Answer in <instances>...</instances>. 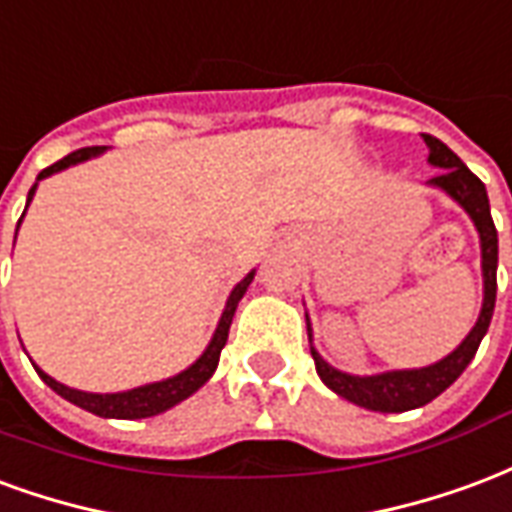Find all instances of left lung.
Segmentation results:
<instances>
[{
  "mask_svg": "<svg viewBox=\"0 0 512 512\" xmlns=\"http://www.w3.org/2000/svg\"><path fill=\"white\" fill-rule=\"evenodd\" d=\"M425 147H428V160L439 166V174L431 179V185L447 190L461 207H464L472 220H475L477 231H480V245H483V278H486V297H483V311L480 319L472 327V333L466 335L464 343L447 354L445 360L436 365L420 368V371H393V374L379 376H349L335 371L324 363L319 352L311 346L313 363H316V374L322 376V382L338 393L346 401L357 406H365L371 412H409L417 406H425L434 401L436 395H442L450 384L464 374L466 365L472 363L477 354V346L488 333V324L494 316L496 302V261H499V240H496V226L491 218V207H488L486 185L466 169V163L453 149L442 144L439 138L423 133ZM308 338H311V324H308Z\"/></svg>",
  "mask_w": 512,
  "mask_h": 512,
  "instance_id": "1",
  "label": "left lung"
}]
</instances>
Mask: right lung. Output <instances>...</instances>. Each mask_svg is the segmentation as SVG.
I'll use <instances>...</instances> for the list:
<instances>
[{
    "instance_id": "add662e5",
    "label": "right lung",
    "mask_w": 512,
    "mask_h": 512,
    "mask_svg": "<svg viewBox=\"0 0 512 512\" xmlns=\"http://www.w3.org/2000/svg\"><path fill=\"white\" fill-rule=\"evenodd\" d=\"M100 147H84L76 149V152H70L67 158L57 160L54 166H48L37 174V179L48 177V174H54L59 169H67V166H73V163H81V160L92 158V155H98ZM37 182L29 190V199L26 204L32 201V193H35ZM24 218V215H21ZM21 223V220H18ZM253 281V272L234 286V292H231L229 302H226V311L220 316V324L215 335H212V343L207 346V352L201 354L196 363L190 365L188 371H182L174 379H166V382L158 384H147V387H136V390H128V393H111V395H98V393H81V390H73V387H65V384H59L57 379H51L48 374H43L40 368H37V374L40 379L59 393L62 398H67L70 404L81 406V409H87V412L98 414V417H117V420H138V417H152V414H160L171 409L179 401H185L188 395H193L199 390L201 384L207 382L212 374H215V368H218L220 352H223V346H226V338H229V327L231 319H234V311H237V302L242 300V294L245 289L251 286Z\"/></svg>"
}]
</instances>
